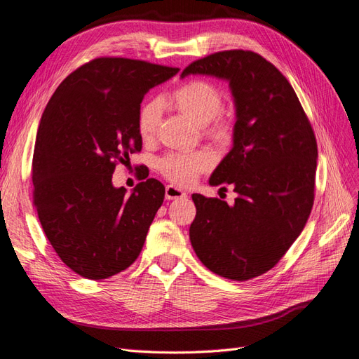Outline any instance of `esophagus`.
I'll return each instance as SVG.
<instances>
[{
  "instance_id": "esophagus-1",
  "label": "esophagus",
  "mask_w": 359,
  "mask_h": 359,
  "mask_svg": "<svg viewBox=\"0 0 359 359\" xmlns=\"http://www.w3.org/2000/svg\"><path fill=\"white\" fill-rule=\"evenodd\" d=\"M187 193L182 191L181 189L175 187V186H168L166 187V199L168 201H173V199H182L186 198Z\"/></svg>"
}]
</instances>
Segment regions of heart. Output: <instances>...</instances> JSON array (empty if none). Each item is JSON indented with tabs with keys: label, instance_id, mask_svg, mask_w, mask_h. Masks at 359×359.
Segmentation results:
<instances>
[{
	"label": "heart",
	"instance_id": "1",
	"mask_svg": "<svg viewBox=\"0 0 359 359\" xmlns=\"http://www.w3.org/2000/svg\"><path fill=\"white\" fill-rule=\"evenodd\" d=\"M173 100L193 121L205 126L206 133L214 137H224L227 135L226 121L217 116L223 109V94L211 82L196 79L182 83L173 91ZM161 112L163 104L160 99H151L140 107L137 126L140 136L144 139H151L156 135ZM212 161V154L206 149L191 151V153L190 151H173L160 158L158 169L172 182L189 186L198 178L201 172L211 168Z\"/></svg>",
	"mask_w": 359,
	"mask_h": 359
}]
</instances>
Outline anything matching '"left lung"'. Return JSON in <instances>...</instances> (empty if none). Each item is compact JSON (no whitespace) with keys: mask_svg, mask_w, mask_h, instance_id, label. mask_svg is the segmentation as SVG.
I'll return each mask as SVG.
<instances>
[{"mask_svg":"<svg viewBox=\"0 0 359 359\" xmlns=\"http://www.w3.org/2000/svg\"><path fill=\"white\" fill-rule=\"evenodd\" d=\"M229 81L236 107L233 148L210 178L232 184V206L191 194L196 217L190 241L214 274L245 281L265 274L286 255L314 202L318 144L292 85L259 53L233 49L193 61L181 76Z\"/></svg>","mask_w":359,"mask_h":359,"instance_id":"obj_1","label":"left lung"}]
</instances>
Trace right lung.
Wrapping results in <instances>:
<instances>
[{
	"label": "right lung",
	"instance_id": "1",
	"mask_svg": "<svg viewBox=\"0 0 359 359\" xmlns=\"http://www.w3.org/2000/svg\"><path fill=\"white\" fill-rule=\"evenodd\" d=\"M178 70L100 57L50 97L32 156V203L50 245L76 274L112 277L142 250L165 186L148 178L127 196L112 186V173L142 149L137 119L145 94Z\"/></svg>",
	"mask_w": 359,
	"mask_h": 359
}]
</instances>
